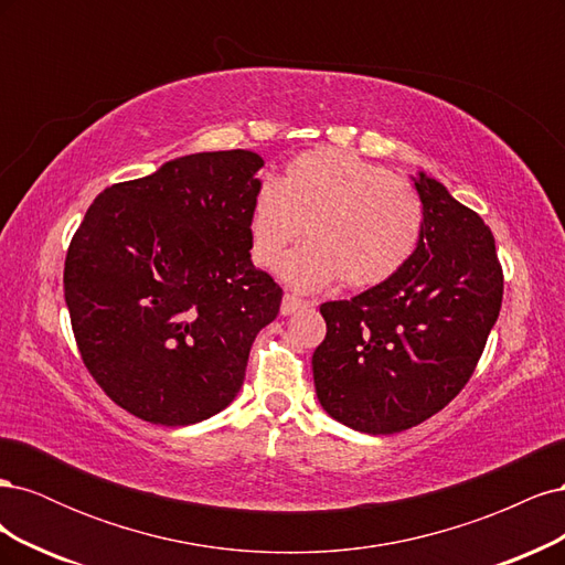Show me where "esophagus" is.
<instances>
[{"mask_svg": "<svg viewBox=\"0 0 565 565\" xmlns=\"http://www.w3.org/2000/svg\"><path fill=\"white\" fill-rule=\"evenodd\" d=\"M311 306H313V301H303V299H299L295 295H285L282 303H280V313L282 316H292V313H299L303 309H311Z\"/></svg>", "mask_w": 565, "mask_h": 565, "instance_id": "esophagus-1", "label": "esophagus"}]
</instances>
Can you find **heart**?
Returning a JSON list of instances; mask_svg holds the SVG:
<instances>
[{"label": "heart", "mask_w": 565, "mask_h": 565, "mask_svg": "<svg viewBox=\"0 0 565 565\" xmlns=\"http://www.w3.org/2000/svg\"><path fill=\"white\" fill-rule=\"evenodd\" d=\"M424 202L407 179L337 148H316L264 183L249 212L252 256L273 266L306 228L309 245L287 256L280 278L303 292L341 278L377 287L413 259L424 235Z\"/></svg>", "instance_id": "1"}]
</instances>
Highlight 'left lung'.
<instances>
[{
  "mask_svg": "<svg viewBox=\"0 0 565 565\" xmlns=\"http://www.w3.org/2000/svg\"><path fill=\"white\" fill-rule=\"evenodd\" d=\"M424 202L417 252L391 280L320 313L313 353L324 413L384 436L417 426L465 388L502 306V266L483 218L440 181L413 177Z\"/></svg>",
  "mask_w": 565,
  "mask_h": 565,
  "instance_id": "8db88e82",
  "label": "left lung"
}]
</instances>
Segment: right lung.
<instances>
[{"label":"right lung","instance_id":"1","mask_svg":"<svg viewBox=\"0 0 565 565\" xmlns=\"http://www.w3.org/2000/svg\"><path fill=\"white\" fill-rule=\"evenodd\" d=\"M252 150L193 152L115 183L65 256V303L82 361L134 417L188 426L221 413L282 289L252 264Z\"/></svg>","mask_w":565,"mask_h":565}]
</instances>
